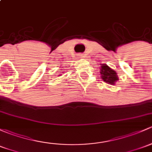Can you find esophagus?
Masks as SVG:
<instances>
[{"label":"esophagus","instance_id":"esophagus-1","mask_svg":"<svg viewBox=\"0 0 152 152\" xmlns=\"http://www.w3.org/2000/svg\"><path fill=\"white\" fill-rule=\"evenodd\" d=\"M77 56H78V57H80V58H82V57H83V55H82V54H78Z\"/></svg>","mask_w":152,"mask_h":152}]
</instances>
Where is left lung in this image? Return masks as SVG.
Masks as SVG:
<instances>
[{"label": "left lung", "mask_w": 152, "mask_h": 152, "mask_svg": "<svg viewBox=\"0 0 152 152\" xmlns=\"http://www.w3.org/2000/svg\"><path fill=\"white\" fill-rule=\"evenodd\" d=\"M100 65L101 67L100 73L101 74V79L107 84L114 85L116 81L119 80L117 73L106 64H100Z\"/></svg>", "instance_id": "left-lung-1"}]
</instances>
